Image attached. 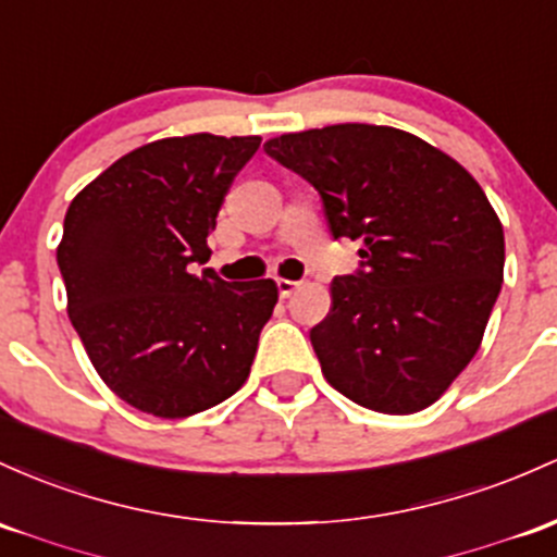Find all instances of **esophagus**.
<instances>
[{"label": "esophagus", "instance_id": "esophagus-1", "mask_svg": "<svg viewBox=\"0 0 557 557\" xmlns=\"http://www.w3.org/2000/svg\"><path fill=\"white\" fill-rule=\"evenodd\" d=\"M298 285H301V283H296V280H283V277H280V280H277V290H280V298H290L293 293H296Z\"/></svg>", "mask_w": 557, "mask_h": 557}]
</instances>
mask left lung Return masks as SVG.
<instances>
[{
    "label": "left lung",
    "mask_w": 557,
    "mask_h": 557,
    "mask_svg": "<svg viewBox=\"0 0 557 557\" xmlns=\"http://www.w3.org/2000/svg\"><path fill=\"white\" fill-rule=\"evenodd\" d=\"M320 193L333 237L362 243L309 338L335 391L412 414L468 368L503 288L505 235L455 158L394 126L335 124L264 145Z\"/></svg>",
    "instance_id": "obj_1"
}]
</instances>
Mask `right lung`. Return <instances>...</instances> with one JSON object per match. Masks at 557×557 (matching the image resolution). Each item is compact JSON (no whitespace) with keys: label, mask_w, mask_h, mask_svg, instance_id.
I'll return each mask as SVG.
<instances>
[{"label":"right lung","mask_w":557,"mask_h":557,"mask_svg":"<svg viewBox=\"0 0 557 557\" xmlns=\"http://www.w3.org/2000/svg\"><path fill=\"white\" fill-rule=\"evenodd\" d=\"M261 137L189 134L126 152L73 198L58 267L91 364L126 405L187 418L246 383L274 280L224 283L195 264Z\"/></svg>","instance_id":"add662e5"}]
</instances>
